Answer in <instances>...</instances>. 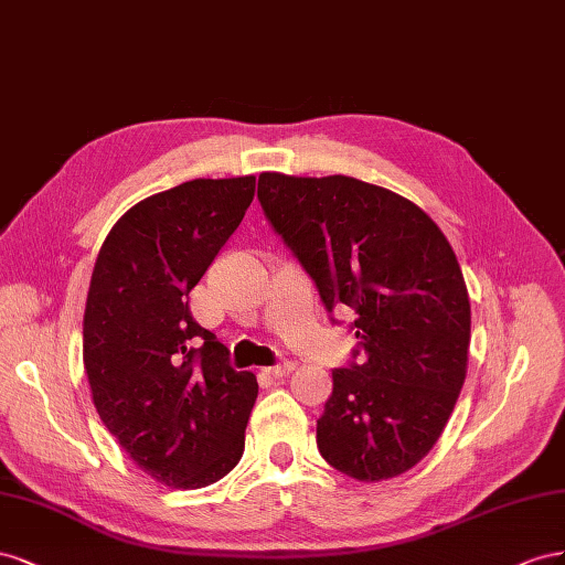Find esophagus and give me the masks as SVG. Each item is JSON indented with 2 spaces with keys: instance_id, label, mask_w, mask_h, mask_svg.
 Segmentation results:
<instances>
[{
  "instance_id": "esophagus-1",
  "label": "esophagus",
  "mask_w": 565,
  "mask_h": 565,
  "mask_svg": "<svg viewBox=\"0 0 565 565\" xmlns=\"http://www.w3.org/2000/svg\"><path fill=\"white\" fill-rule=\"evenodd\" d=\"M296 369V362H291V360H281V362H277L274 366H267L265 372L269 374V376H274V379H281V376H288Z\"/></svg>"
}]
</instances>
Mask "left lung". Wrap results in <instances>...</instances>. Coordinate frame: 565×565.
<instances>
[{"mask_svg":"<svg viewBox=\"0 0 565 565\" xmlns=\"http://www.w3.org/2000/svg\"><path fill=\"white\" fill-rule=\"evenodd\" d=\"M257 201L321 302L358 338L317 418V447L364 482L422 461L466 379L471 302L457 255L422 207L354 177L263 172Z\"/></svg>","mask_w":565,"mask_h":565,"instance_id":"1","label":"left lung"}]
</instances>
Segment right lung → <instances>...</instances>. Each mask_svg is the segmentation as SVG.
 <instances>
[{"instance_id":"obj_1","label":"right lung","mask_w":565,"mask_h":565,"mask_svg":"<svg viewBox=\"0 0 565 565\" xmlns=\"http://www.w3.org/2000/svg\"><path fill=\"white\" fill-rule=\"evenodd\" d=\"M255 177L191 180L130 207L96 257L83 324L94 407L139 469L203 488L244 455L250 372L189 310V291L244 220Z\"/></svg>"}]
</instances>
